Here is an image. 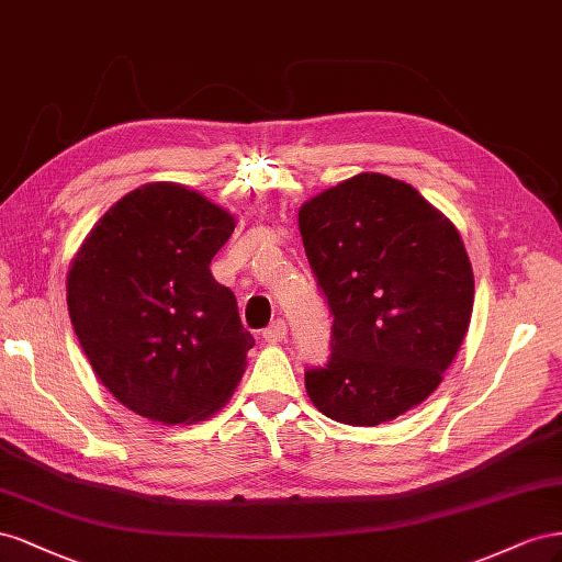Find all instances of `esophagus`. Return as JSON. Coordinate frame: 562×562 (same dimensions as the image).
I'll return each mask as SVG.
<instances>
[{
  "mask_svg": "<svg viewBox=\"0 0 562 562\" xmlns=\"http://www.w3.org/2000/svg\"><path fill=\"white\" fill-rule=\"evenodd\" d=\"M263 339L270 341V344L284 341L286 339V323H284V319H276V323H272L270 327H266L263 329Z\"/></svg>",
  "mask_w": 562,
  "mask_h": 562,
  "instance_id": "esophagus-1",
  "label": "esophagus"
}]
</instances>
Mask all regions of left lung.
<instances>
[{
  "instance_id": "8db88e82",
  "label": "left lung",
  "mask_w": 562,
  "mask_h": 562,
  "mask_svg": "<svg viewBox=\"0 0 562 562\" xmlns=\"http://www.w3.org/2000/svg\"><path fill=\"white\" fill-rule=\"evenodd\" d=\"M299 231L334 317L327 362L306 370L313 405L379 426L424 403L473 313V268L450 218L409 183L358 173L303 204Z\"/></svg>"
}]
</instances>
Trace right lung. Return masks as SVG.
I'll return each mask as SVG.
<instances>
[{
  "label": "right lung",
  "mask_w": 562,
  "mask_h": 562,
  "mask_svg": "<svg viewBox=\"0 0 562 562\" xmlns=\"http://www.w3.org/2000/svg\"><path fill=\"white\" fill-rule=\"evenodd\" d=\"M233 231L200 192L148 183L110 206L75 256L77 339L103 386L146 419L200 422L243 379L254 339L210 270Z\"/></svg>",
  "instance_id": "1"
}]
</instances>
